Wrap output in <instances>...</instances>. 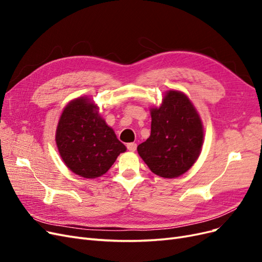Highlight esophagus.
Wrapping results in <instances>:
<instances>
[{
	"instance_id": "obj_1",
	"label": "esophagus",
	"mask_w": 262,
	"mask_h": 262,
	"mask_svg": "<svg viewBox=\"0 0 262 262\" xmlns=\"http://www.w3.org/2000/svg\"><path fill=\"white\" fill-rule=\"evenodd\" d=\"M126 148H128L129 150H131V152H134V150L137 149V144L133 143V142H131V143L126 144Z\"/></svg>"
}]
</instances>
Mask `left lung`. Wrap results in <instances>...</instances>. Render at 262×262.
I'll use <instances>...</instances> for the list:
<instances>
[{
    "instance_id": "left-lung-1",
    "label": "left lung",
    "mask_w": 262,
    "mask_h": 262,
    "mask_svg": "<svg viewBox=\"0 0 262 262\" xmlns=\"http://www.w3.org/2000/svg\"><path fill=\"white\" fill-rule=\"evenodd\" d=\"M150 136L138 153L157 176L176 178L192 167L201 153L203 125L184 93L168 91L162 105L150 108Z\"/></svg>"
}]
</instances>
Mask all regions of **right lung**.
Masks as SVG:
<instances>
[{
	"mask_svg": "<svg viewBox=\"0 0 262 262\" xmlns=\"http://www.w3.org/2000/svg\"><path fill=\"white\" fill-rule=\"evenodd\" d=\"M55 142L68 168L91 179L106 173L126 149L87 97L73 99L63 109Z\"/></svg>",
	"mask_w": 262,
	"mask_h": 262,
	"instance_id": "add662e5",
	"label": "right lung"
}]
</instances>
